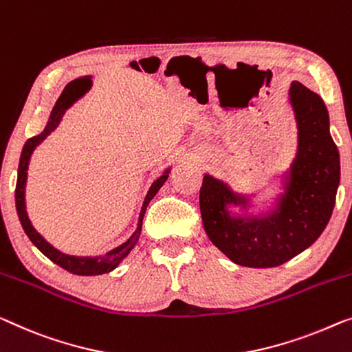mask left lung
I'll return each mask as SVG.
<instances>
[{"mask_svg": "<svg viewBox=\"0 0 352 352\" xmlns=\"http://www.w3.org/2000/svg\"><path fill=\"white\" fill-rule=\"evenodd\" d=\"M289 104L298 129V148L285 192L267 217H230L229 204L248 206L212 175L204 177L199 206L212 243L235 264L254 269L276 267L316 242L326 229L340 183V155L329 133V113L321 96L292 82Z\"/></svg>", "mask_w": 352, "mask_h": 352, "instance_id": "obj_1", "label": "left lung"}]
</instances>
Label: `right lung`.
I'll list each match as a JSON object with an SVG mask.
<instances>
[{"label": "right lung", "instance_id": "obj_1", "mask_svg": "<svg viewBox=\"0 0 352 352\" xmlns=\"http://www.w3.org/2000/svg\"><path fill=\"white\" fill-rule=\"evenodd\" d=\"M90 87H91V77L76 78V80L67 83L66 88L61 93V96L58 98V101H56L55 107L52 109L50 118L49 122H47L44 131H42L39 135H34V138H31L25 142L22 155H20V162H19L17 185H15V207H17L19 219L20 223H22V228L25 230V234L28 235V239L33 242V245L41 251L42 254L47 256L52 262H55L56 265H60L61 269L71 272V274L74 275H83V276L109 274V272H112L115 267H117L120 262L129 254V251L134 248L135 243H138L140 230H142V219H144L146 206H148L151 199L155 197V194L160 191V188L164 185V182L167 180V177H169V172H170L167 169L164 174H162L158 180L153 182V185L150 186V190L145 196L142 210H140V217H139V223H138V229H135V232L131 235L123 245L117 246V248L109 251V253H106L104 256H96V258H78V256H69V254L61 253V251L54 248L49 242H45V239L33 228V224H31L25 208V183H26L28 162L31 158V153H33L36 146H38L42 140H44L47 135H49L52 131L60 124L61 117L65 115L66 109H69L78 98H82L83 94L90 90Z\"/></svg>", "mask_w": 352, "mask_h": 352}]
</instances>
